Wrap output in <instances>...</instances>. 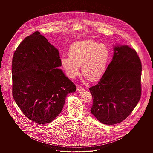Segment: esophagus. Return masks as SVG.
<instances>
[{"label":"esophagus","mask_w":153,"mask_h":153,"mask_svg":"<svg viewBox=\"0 0 153 153\" xmlns=\"http://www.w3.org/2000/svg\"><path fill=\"white\" fill-rule=\"evenodd\" d=\"M84 89V88L82 87H81V86H78L77 87V91H82Z\"/></svg>","instance_id":"obj_1"}]
</instances>
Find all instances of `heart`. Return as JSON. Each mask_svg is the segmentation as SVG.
I'll list each match as a JSON object with an SVG mask.
<instances>
[{
    "instance_id": "obj_1",
    "label": "heart",
    "mask_w": 153,
    "mask_h": 153,
    "mask_svg": "<svg viewBox=\"0 0 153 153\" xmlns=\"http://www.w3.org/2000/svg\"><path fill=\"white\" fill-rule=\"evenodd\" d=\"M109 51L104 44L92 40L76 42L69 50V56L62 57L61 63L67 75L74 78L79 73V68L92 82L100 80L105 71Z\"/></svg>"
}]
</instances>
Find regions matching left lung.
Listing matches in <instances>:
<instances>
[{"label":"left lung","mask_w":153,"mask_h":153,"mask_svg":"<svg viewBox=\"0 0 153 153\" xmlns=\"http://www.w3.org/2000/svg\"><path fill=\"white\" fill-rule=\"evenodd\" d=\"M114 56L98 83L89 88L91 113L102 124H115L128 117L141 96L142 64L135 49L117 45Z\"/></svg>","instance_id":"left-lung-1"}]
</instances>
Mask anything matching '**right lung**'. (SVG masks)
I'll return each mask as SVG.
<instances>
[{
  "label": "right lung",
  "mask_w": 153,
  "mask_h": 153,
  "mask_svg": "<svg viewBox=\"0 0 153 153\" xmlns=\"http://www.w3.org/2000/svg\"><path fill=\"white\" fill-rule=\"evenodd\" d=\"M59 51L36 31L26 37L12 61L13 96L25 116L38 124L49 123L59 115L69 93L76 88L58 69Z\"/></svg>",
  "instance_id": "obj_1"
}]
</instances>
